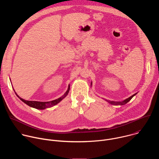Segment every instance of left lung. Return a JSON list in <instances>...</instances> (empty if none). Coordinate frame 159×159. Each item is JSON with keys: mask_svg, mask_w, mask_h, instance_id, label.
<instances>
[{"mask_svg": "<svg viewBox=\"0 0 159 159\" xmlns=\"http://www.w3.org/2000/svg\"><path fill=\"white\" fill-rule=\"evenodd\" d=\"M91 84H92V83H91ZM136 94H137V93H135L134 94H133V95L131 96V97L128 98V99H125V100H124V101H123L115 102V101H109V100H106V101L107 102H108L109 103L111 104H114V105H125V104H126L127 102H128L132 99V98H133L134 96H135Z\"/></svg>", "mask_w": 159, "mask_h": 159, "instance_id": "1", "label": "left lung"}]
</instances>
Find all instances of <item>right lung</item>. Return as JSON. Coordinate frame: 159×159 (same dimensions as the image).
<instances>
[{
    "mask_svg": "<svg viewBox=\"0 0 159 159\" xmlns=\"http://www.w3.org/2000/svg\"><path fill=\"white\" fill-rule=\"evenodd\" d=\"M69 90H70V85H69V88H68V90L66 91V93L60 98H59L58 99H57L55 100L52 101H48V102H39V101H26L25 99H23L20 98L17 94L16 93V96L22 101L24 102L25 104H26L27 105H28L30 107L38 109H44L48 107H51L56 104H57L58 103H59L63 99H64L68 94L69 92Z\"/></svg>",
    "mask_w": 159,
    "mask_h": 159,
    "instance_id": "1",
    "label": "right lung"
}]
</instances>
